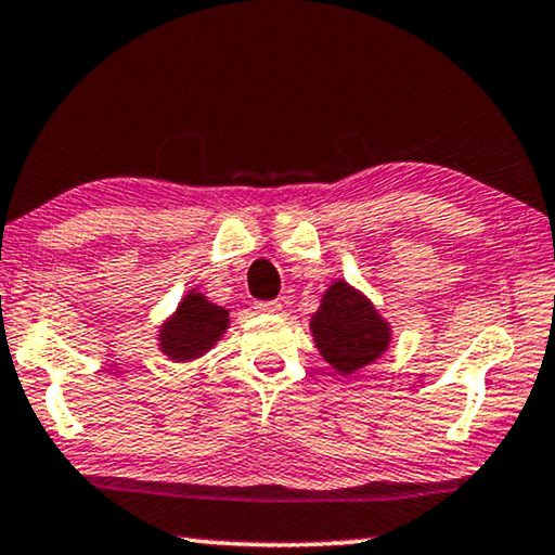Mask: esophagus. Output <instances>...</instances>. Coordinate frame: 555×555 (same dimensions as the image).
<instances>
[{"mask_svg":"<svg viewBox=\"0 0 555 555\" xmlns=\"http://www.w3.org/2000/svg\"><path fill=\"white\" fill-rule=\"evenodd\" d=\"M255 310H258V312H264V315H272V312H280V310H283V305H280L278 300L255 302Z\"/></svg>","mask_w":555,"mask_h":555,"instance_id":"esophagus-1","label":"esophagus"}]
</instances>
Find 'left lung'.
I'll return each mask as SVG.
<instances>
[{"mask_svg":"<svg viewBox=\"0 0 555 555\" xmlns=\"http://www.w3.org/2000/svg\"><path fill=\"white\" fill-rule=\"evenodd\" d=\"M310 331L320 356L343 375L371 365L390 343V327L373 302L343 280L327 287L320 310L310 320Z\"/></svg>","mask_w":555,"mask_h":555,"instance_id":"left-lung-1","label":"left lung"}]
</instances>
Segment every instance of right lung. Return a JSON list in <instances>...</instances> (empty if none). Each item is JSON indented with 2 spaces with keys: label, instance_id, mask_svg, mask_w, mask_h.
I'll return each instance as SVG.
<instances>
[{
  "label": "right lung",
  "instance_id": "obj_1",
  "mask_svg": "<svg viewBox=\"0 0 555 555\" xmlns=\"http://www.w3.org/2000/svg\"><path fill=\"white\" fill-rule=\"evenodd\" d=\"M230 312L207 300L203 293H188L175 315L159 331V348L175 363L205 356L220 340L230 323Z\"/></svg>",
  "mask_w": 555,
  "mask_h": 555
}]
</instances>
